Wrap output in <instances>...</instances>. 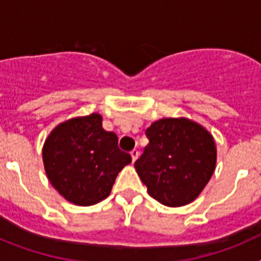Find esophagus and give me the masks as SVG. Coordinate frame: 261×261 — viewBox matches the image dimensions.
Segmentation results:
<instances>
[{
    "instance_id": "34e87169",
    "label": "esophagus",
    "mask_w": 261,
    "mask_h": 261,
    "mask_svg": "<svg viewBox=\"0 0 261 261\" xmlns=\"http://www.w3.org/2000/svg\"><path fill=\"white\" fill-rule=\"evenodd\" d=\"M130 155H132V159H133V162H135L136 159L138 158V155H140V151L137 150V149H133L132 151H130Z\"/></svg>"
}]
</instances>
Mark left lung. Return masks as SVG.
Instances as JSON below:
<instances>
[{
	"label": "left lung",
	"mask_w": 261,
	"mask_h": 261,
	"mask_svg": "<svg viewBox=\"0 0 261 261\" xmlns=\"http://www.w3.org/2000/svg\"><path fill=\"white\" fill-rule=\"evenodd\" d=\"M146 137L135 167L149 195L166 206L192 202L216 168L213 136L190 119L166 117L146 129Z\"/></svg>",
	"instance_id": "left-lung-1"
}]
</instances>
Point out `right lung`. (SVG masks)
Instances as JSON below:
<instances>
[{
  "label": "right lung",
  "instance_id": "1",
  "mask_svg": "<svg viewBox=\"0 0 261 261\" xmlns=\"http://www.w3.org/2000/svg\"><path fill=\"white\" fill-rule=\"evenodd\" d=\"M117 136L102 126V116L73 117L59 124L43 146L45 174L68 201L90 206L108 197L116 176L132 162Z\"/></svg>",
  "mask_w": 261,
  "mask_h": 261
}]
</instances>
